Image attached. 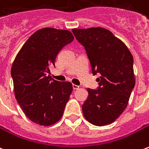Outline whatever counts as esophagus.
I'll return each instance as SVG.
<instances>
[{"mask_svg": "<svg viewBox=\"0 0 149 149\" xmlns=\"http://www.w3.org/2000/svg\"><path fill=\"white\" fill-rule=\"evenodd\" d=\"M72 88L76 90V89H78L79 88V86L78 85H76V84H72Z\"/></svg>", "mask_w": 149, "mask_h": 149, "instance_id": "34e87169", "label": "esophagus"}]
</instances>
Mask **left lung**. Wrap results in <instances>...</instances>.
I'll return each mask as SVG.
<instances>
[{
	"label": "left lung",
	"instance_id": "obj_1",
	"mask_svg": "<svg viewBox=\"0 0 149 149\" xmlns=\"http://www.w3.org/2000/svg\"><path fill=\"white\" fill-rule=\"evenodd\" d=\"M78 42L84 47L92 73H99L97 89L87 88L82 105L84 117L97 126L115 121L128 105L135 86L133 57L127 46L108 29H73Z\"/></svg>",
	"mask_w": 149,
	"mask_h": 149
}]
</instances>
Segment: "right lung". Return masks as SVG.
<instances>
[{
    "label": "right lung",
    "instance_id": "right-lung-1",
    "mask_svg": "<svg viewBox=\"0 0 149 149\" xmlns=\"http://www.w3.org/2000/svg\"><path fill=\"white\" fill-rule=\"evenodd\" d=\"M74 39L68 30L45 28L24 43L16 56L11 76L16 99L27 117L40 125H53L61 118L72 91L70 82L48 76L56 56Z\"/></svg>",
    "mask_w": 149,
    "mask_h": 149
}]
</instances>
